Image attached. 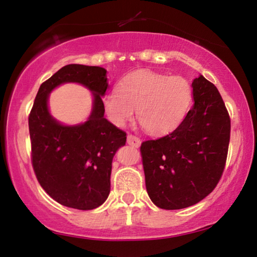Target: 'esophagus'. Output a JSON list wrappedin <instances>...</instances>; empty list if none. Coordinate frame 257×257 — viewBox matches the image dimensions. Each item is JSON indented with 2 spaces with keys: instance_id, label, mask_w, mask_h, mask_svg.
Segmentation results:
<instances>
[{
  "instance_id": "34e87169",
  "label": "esophagus",
  "mask_w": 257,
  "mask_h": 257,
  "mask_svg": "<svg viewBox=\"0 0 257 257\" xmlns=\"http://www.w3.org/2000/svg\"><path fill=\"white\" fill-rule=\"evenodd\" d=\"M127 144L133 147H139L142 142H140V139L138 138V137H136L133 135H128L127 136Z\"/></svg>"
}]
</instances>
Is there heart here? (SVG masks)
<instances>
[{"mask_svg":"<svg viewBox=\"0 0 257 257\" xmlns=\"http://www.w3.org/2000/svg\"><path fill=\"white\" fill-rule=\"evenodd\" d=\"M104 110L114 125L121 126L137 108L139 124L151 135H165L177 128L192 103L187 79L152 71H138L125 77L104 97Z\"/></svg>","mask_w":257,"mask_h":257,"instance_id":"obj_1","label":"heart"}]
</instances>
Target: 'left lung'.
<instances>
[{"mask_svg":"<svg viewBox=\"0 0 257 257\" xmlns=\"http://www.w3.org/2000/svg\"><path fill=\"white\" fill-rule=\"evenodd\" d=\"M194 105L170 135L140 146L150 199L181 209L205 199L222 177L230 118L216 86L200 75L192 83Z\"/></svg>","mask_w":257,"mask_h":257,"instance_id":"obj_1","label":"left lung"}]
</instances>
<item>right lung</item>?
<instances>
[{"instance_id":"right-lung-1","label":"right lung","mask_w":257,"mask_h":257,"mask_svg":"<svg viewBox=\"0 0 257 257\" xmlns=\"http://www.w3.org/2000/svg\"><path fill=\"white\" fill-rule=\"evenodd\" d=\"M64 82H79L94 94L84 124L65 126L48 113V93ZM108 86L100 66L69 64L41 84L29 114L31 163L42 188L70 208L90 210L103 205L111 189L112 159L126 133L104 118L101 97Z\"/></svg>"}]
</instances>
